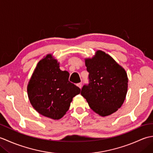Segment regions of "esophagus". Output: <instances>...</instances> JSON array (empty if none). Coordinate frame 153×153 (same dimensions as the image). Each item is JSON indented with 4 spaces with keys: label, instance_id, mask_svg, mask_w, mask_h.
Here are the masks:
<instances>
[{
    "label": "esophagus",
    "instance_id": "34e87169",
    "mask_svg": "<svg viewBox=\"0 0 153 153\" xmlns=\"http://www.w3.org/2000/svg\"><path fill=\"white\" fill-rule=\"evenodd\" d=\"M77 86L78 87H79L80 89H82V83H77Z\"/></svg>",
    "mask_w": 153,
    "mask_h": 153
}]
</instances>
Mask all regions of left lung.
I'll use <instances>...</instances> for the list:
<instances>
[{
    "instance_id": "1",
    "label": "left lung",
    "mask_w": 153,
    "mask_h": 153,
    "mask_svg": "<svg viewBox=\"0 0 153 153\" xmlns=\"http://www.w3.org/2000/svg\"><path fill=\"white\" fill-rule=\"evenodd\" d=\"M85 63L89 83L83 87L81 95L99 115H111L122 106L128 92V77L125 69L100 50L92 58H85Z\"/></svg>"
}]
</instances>
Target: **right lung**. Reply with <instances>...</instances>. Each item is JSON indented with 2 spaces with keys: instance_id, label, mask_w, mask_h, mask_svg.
Returning <instances> with one entry per match:
<instances>
[{
  "instance_id": "add662e5",
  "label": "right lung",
  "mask_w": 153,
  "mask_h": 153,
  "mask_svg": "<svg viewBox=\"0 0 153 153\" xmlns=\"http://www.w3.org/2000/svg\"><path fill=\"white\" fill-rule=\"evenodd\" d=\"M70 74L60 69V62L48 54L37 64L27 91L32 106L40 114L60 120L66 114L81 89L69 82Z\"/></svg>"
}]
</instances>
